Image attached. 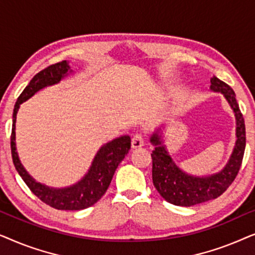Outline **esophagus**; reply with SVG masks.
Wrapping results in <instances>:
<instances>
[{"label":"esophagus","mask_w":255,"mask_h":255,"mask_svg":"<svg viewBox=\"0 0 255 255\" xmlns=\"http://www.w3.org/2000/svg\"><path fill=\"white\" fill-rule=\"evenodd\" d=\"M144 145V138L140 133H135L133 137H132V147L133 148H139Z\"/></svg>","instance_id":"esophagus-1"}]
</instances>
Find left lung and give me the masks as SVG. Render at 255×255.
Listing matches in <instances>:
<instances>
[{
    "label": "left lung",
    "mask_w": 255,
    "mask_h": 255,
    "mask_svg": "<svg viewBox=\"0 0 255 255\" xmlns=\"http://www.w3.org/2000/svg\"><path fill=\"white\" fill-rule=\"evenodd\" d=\"M210 89L222 93L236 117V145L228 163L221 172L208 176L190 175L176 166L163 145L160 128L151 137L154 145L152 151V179L158 193L167 202L180 207H191L215 200L224 193L235 181L242 166L246 146L245 121L239 109L233 89L218 78H211Z\"/></svg>",
    "instance_id": "obj_1"
}]
</instances>
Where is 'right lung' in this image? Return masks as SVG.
Masks as SVG:
<instances>
[{
	"instance_id": "add662e5",
	"label": "right lung",
	"mask_w": 255,
	"mask_h": 255,
	"mask_svg": "<svg viewBox=\"0 0 255 255\" xmlns=\"http://www.w3.org/2000/svg\"><path fill=\"white\" fill-rule=\"evenodd\" d=\"M73 71L69 68L68 62L64 60L58 64L51 65L37 73L20 94L13 108L12 114V130L10 145H11V155L15 168L22 177L30 190L50 207L58 210H82L96 203L106 194L108 187L110 186L115 170L128 153L131 148V138L128 135H122L114 139L99 149L94 158L88 173L79 182L65 188L47 187L40 182H37L24 168L18 158L16 149V116L19 106L31 96H33L40 89L47 86L60 82L65 76Z\"/></svg>"
}]
</instances>
